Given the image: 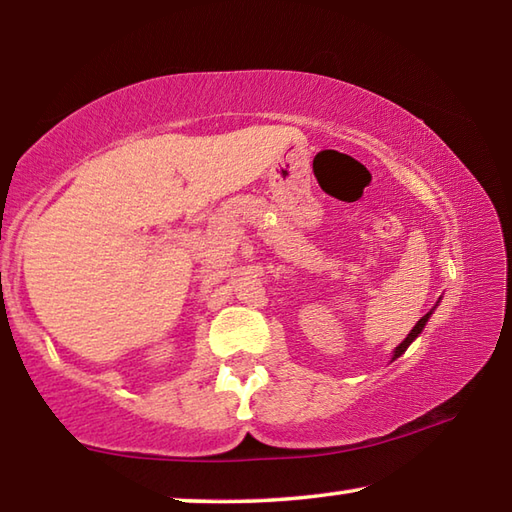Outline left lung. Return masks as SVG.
I'll return each mask as SVG.
<instances>
[{
  "label": "left lung",
  "instance_id": "8db88e82",
  "mask_svg": "<svg viewBox=\"0 0 512 512\" xmlns=\"http://www.w3.org/2000/svg\"><path fill=\"white\" fill-rule=\"evenodd\" d=\"M431 311H433V309H431ZM431 311H429V314H424V316L418 320V323H415V327L411 329L409 336H406V339H404L400 345H397L395 352H393V361H395L397 357H402V354L406 352V348H409V345H411L415 339H418V334L422 332L424 325H427V320H429V316H431Z\"/></svg>",
  "mask_w": 512,
  "mask_h": 512
}]
</instances>
